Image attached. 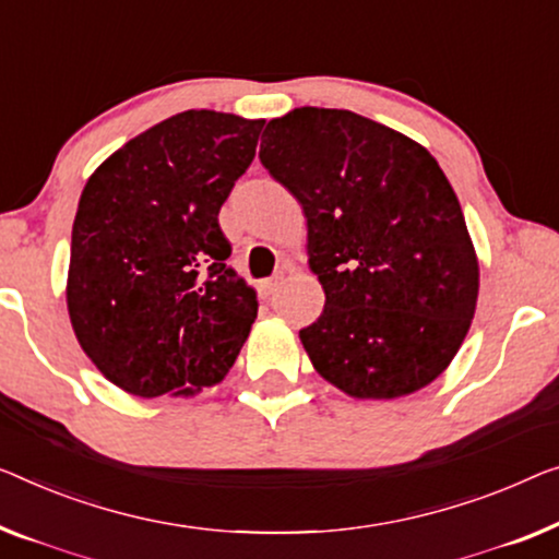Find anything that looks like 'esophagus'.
Returning a JSON list of instances; mask_svg holds the SVG:
<instances>
[{
    "mask_svg": "<svg viewBox=\"0 0 559 559\" xmlns=\"http://www.w3.org/2000/svg\"><path fill=\"white\" fill-rule=\"evenodd\" d=\"M278 283H281V276H276V278H265V281H261V283H258V296H261V298H271L273 294H276Z\"/></svg>",
    "mask_w": 559,
    "mask_h": 559,
    "instance_id": "34e87169",
    "label": "esophagus"
}]
</instances>
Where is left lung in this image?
<instances>
[{
  "label": "left lung",
  "instance_id": "obj_1",
  "mask_svg": "<svg viewBox=\"0 0 559 559\" xmlns=\"http://www.w3.org/2000/svg\"><path fill=\"white\" fill-rule=\"evenodd\" d=\"M261 163L306 215L326 304L301 344L354 399L431 384L460 352L479 261L444 170L416 140L352 110L296 107L265 124Z\"/></svg>",
  "mask_w": 559,
  "mask_h": 559
}]
</instances>
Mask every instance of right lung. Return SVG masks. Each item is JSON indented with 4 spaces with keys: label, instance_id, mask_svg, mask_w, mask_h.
<instances>
[{
    "label": "right lung",
    "instance_id": "obj_1",
    "mask_svg": "<svg viewBox=\"0 0 559 559\" xmlns=\"http://www.w3.org/2000/svg\"><path fill=\"white\" fill-rule=\"evenodd\" d=\"M265 120L186 110L90 175L72 223L67 311L82 352L132 396H193L223 381L255 321L228 269L221 205Z\"/></svg>",
    "mask_w": 559,
    "mask_h": 559
}]
</instances>
